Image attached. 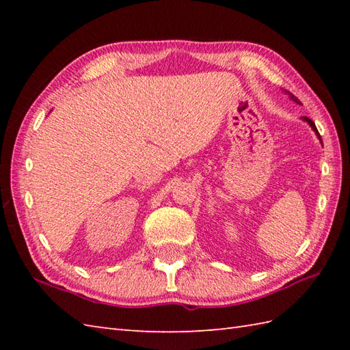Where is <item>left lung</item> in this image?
<instances>
[{
    "instance_id": "obj_1",
    "label": "left lung",
    "mask_w": 350,
    "mask_h": 350,
    "mask_svg": "<svg viewBox=\"0 0 350 350\" xmlns=\"http://www.w3.org/2000/svg\"><path fill=\"white\" fill-rule=\"evenodd\" d=\"M288 96H290V99H293L295 102H298V103H301V100H299L298 98H296V96H295V94H292V93H288ZM302 120H304V122H306V123H308V124H310V128H311V129H313V132L316 133V137H317L319 139H321V143H322V137H321V133H319V131H317V128H316V124H314V122H313V120H310V118H308V117H302Z\"/></svg>"
}]
</instances>
